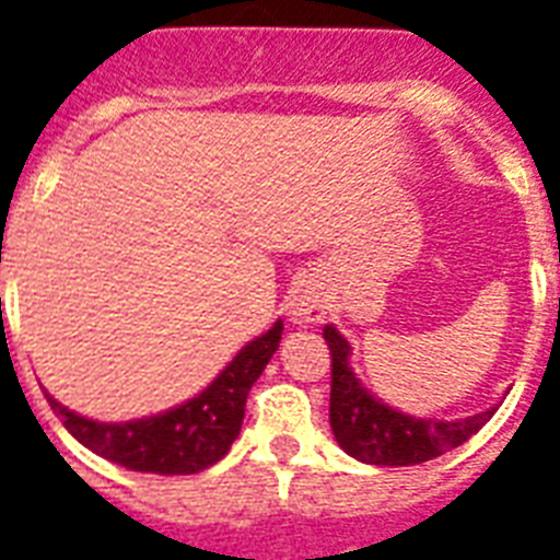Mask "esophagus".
Segmentation results:
<instances>
[{
    "mask_svg": "<svg viewBox=\"0 0 560 560\" xmlns=\"http://www.w3.org/2000/svg\"><path fill=\"white\" fill-rule=\"evenodd\" d=\"M327 312V303H324V294L315 285L303 283L301 289H294L292 301H289V318L294 324H315V320L324 318Z\"/></svg>",
    "mask_w": 560,
    "mask_h": 560,
    "instance_id": "obj_1",
    "label": "esophagus"
}]
</instances>
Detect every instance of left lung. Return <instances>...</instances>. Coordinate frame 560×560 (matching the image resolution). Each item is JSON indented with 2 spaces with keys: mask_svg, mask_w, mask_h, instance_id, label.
Masks as SVG:
<instances>
[{
  "mask_svg": "<svg viewBox=\"0 0 560 560\" xmlns=\"http://www.w3.org/2000/svg\"><path fill=\"white\" fill-rule=\"evenodd\" d=\"M329 357H332V385H329V427L339 446L357 462L380 467H409L444 456L446 450L465 444L467 438L493 418L497 406L470 418L435 420L411 418L385 406L359 383L350 368V345L339 329L324 327Z\"/></svg>",
  "mask_w": 560,
  "mask_h": 560,
  "instance_id": "8db88e82",
  "label": "left lung"
}]
</instances>
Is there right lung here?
<instances>
[{
	"label": "right lung",
	"instance_id": "obj_1",
	"mask_svg": "<svg viewBox=\"0 0 560 560\" xmlns=\"http://www.w3.org/2000/svg\"><path fill=\"white\" fill-rule=\"evenodd\" d=\"M283 336V320L248 341L233 362L192 400L151 418L102 423L81 418L49 397L51 411L63 420L69 435L78 438L95 456L107 458L128 470L160 476H189L207 470L228 456L245 418L250 385L266 371Z\"/></svg>",
	"mask_w": 560,
	"mask_h": 560
}]
</instances>
